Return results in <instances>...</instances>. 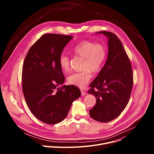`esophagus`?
I'll list each match as a JSON object with an SVG mask.
<instances>
[{
	"mask_svg": "<svg viewBox=\"0 0 154 154\" xmlns=\"http://www.w3.org/2000/svg\"><path fill=\"white\" fill-rule=\"evenodd\" d=\"M81 94L82 96H85L86 94V93L83 90H81Z\"/></svg>",
	"mask_w": 154,
	"mask_h": 154,
	"instance_id": "34e87169",
	"label": "esophagus"
}]
</instances>
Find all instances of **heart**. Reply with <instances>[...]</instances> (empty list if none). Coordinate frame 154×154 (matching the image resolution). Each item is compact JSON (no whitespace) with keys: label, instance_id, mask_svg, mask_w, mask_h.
I'll list each match as a JSON object with an SVG mask.
<instances>
[{"label":"heart","instance_id":"1","mask_svg":"<svg viewBox=\"0 0 154 154\" xmlns=\"http://www.w3.org/2000/svg\"><path fill=\"white\" fill-rule=\"evenodd\" d=\"M74 51L78 56L84 58L83 71L71 74L68 77V82L70 85L83 88L90 81L91 71L96 73L101 70L106 58V49L102 44L85 40L77 44ZM59 64L64 72L70 70V58L68 55L62 54L60 56Z\"/></svg>","mask_w":154,"mask_h":154}]
</instances>
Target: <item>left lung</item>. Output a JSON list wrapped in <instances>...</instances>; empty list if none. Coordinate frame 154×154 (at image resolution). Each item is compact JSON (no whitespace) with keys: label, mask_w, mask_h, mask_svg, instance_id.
<instances>
[{"label":"left lung","mask_w":154,"mask_h":154,"mask_svg":"<svg viewBox=\"0 0 154 154\" xmlns=\"http://www.w3.org/2000/svg\"><path fill=\"white\" fill-rule=\"evenodd\" d=\"M108 38L106 61L96 78L90 85L88 93L94 95L96 103L90 110L94 120L109 122L126 107L134 84L130 59L117 36L112 32H99Z\"/></svg>","instance_id":"obj_1"}]
</instances>
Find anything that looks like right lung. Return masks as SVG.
Segmentation results:
<instances>
[{
  "label": "right lung",
  "instance_id": "add662e5",
  "mask_svg": "<svg viewBox=\"0 0 154 154\" xmlns=\"http://www.w3.org/2000/svg\"><path fill=\"white\" fill-rule=\"evenodd\" d=\"M73 37L46 33L30 48L23 66L22 87L26 103L41 121L55 124L68 114L81 95L74 85L58 87L65 80L59 64L64 48Z\"/></svg>",
  "mask_w": 154,
  "mask_h": 154
}]
</instances>
